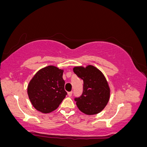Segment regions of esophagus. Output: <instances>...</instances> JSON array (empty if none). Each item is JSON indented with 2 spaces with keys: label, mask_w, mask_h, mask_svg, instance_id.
<instances>
[{
  "label": "esophagus",
  "mask_w": 147,
  "mask_h": 147,
  "mask_svg": "<svg viewBox=\"0 0 147 147\" xmlns=\"http://www.w3.org/2000/svg\"><path fill=\"white\" fill-rule=\"evenodd\" d=\"M72 94H73V92H68V96H69V97H71Z\"/></svg>",
  "instance_id": "1"
}]
</instances>
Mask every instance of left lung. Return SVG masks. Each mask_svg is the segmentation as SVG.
<instances>
[{
	"label": "left lung",
	"instance_id": "left-lung-1",
	"mask_svg": "<svg viewBox=\"0 0 147 147\" xmlns=\"http://www.w3.org/2000/svg\"><path fill=\"white\" fill-rule=\"evenodd\" d=\"M73 71L83 80V92L75 98L76 106L86 115H94L104 109L110 97V88L104 74L93 65L77 66Z\"/></svg>",
	"mask_w": 147,
	"mask_h": 147
}]
</instances>
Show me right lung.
<instances>
[{"instance_id":"obj_1","label":"right lung","mask_w":147,"mask_h":147,"mask_svg":"<svg viewBox=\"0 0 147 147\" xmlns=\"http://www.w3.org/2000/svg\"><path fill=\"white\" fill-rule=\"evenodd\" d=\"M64 70L53 65L42 68L35 74L28 85V95L33 106L43 113L55 110L67 95Z\"/></svg>"}]
</instances>
